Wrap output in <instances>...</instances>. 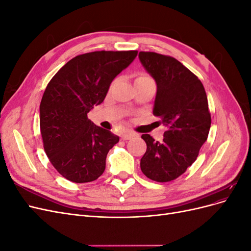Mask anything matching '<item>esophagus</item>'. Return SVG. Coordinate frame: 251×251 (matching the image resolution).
Masks as SVG:
<instances>
[{"mask_svg": "<svg viewBox=\"0 0 251 251\" xmlns=\"http://www.w3.org/2000/svg\"><path fill=\"white\" fill-rule=\"evenodd\" d=\"M136 136V134H134V133H124L123 135H121V139L123 140H130V139H132L133 137H135Z\"/></svg>", "mask_w": 251, "mask_h": 251, "instance_id": "34e87169", "label": "esophagus"}]
</instances>
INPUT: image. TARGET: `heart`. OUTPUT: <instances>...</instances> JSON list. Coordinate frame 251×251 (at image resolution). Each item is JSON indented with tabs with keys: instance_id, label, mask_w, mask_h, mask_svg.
Masks as SVG:
<instances>
[{
	"instance_id": "heart-1",
	"label": "heart",
	"mask_w": 251,
	"mask_h": 251,
	"mask_svg": "<svg viewBox=\"0 0 251 251\" xmlns=\"http://www.w3.org/2000/svg\"><path fill=\"white\" fill-rule=\"evenodd\" d=\"M149 79H151L150 75H148L147 73H139L137 75V77H136L135 81H137V80H149Z\"/></svg>"
}]
</instances>
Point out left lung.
Returning a JSON list of instances; mask_svg holds the SVG:
<instances>
[{
  "mask_svg": "<svg viewBox=\"0 0 251 251\" xmlns=\"http://www.w3.org/2000/svg\"><path fill=\"white\" fill-rule=\"evenodd\" d=\"M142 66L157 83L153 114L168 127L161 142L141 138L147 151L140 160L151 180L170 182L185 173L208 137L211 117L201 80L179 60L155 52H139Z\"/></svg>",
  "mask_w": 251,
  "mask_h": 251,
  "instance_id": "left-lung-1",
  "label": "left lung"
}]
</instances>
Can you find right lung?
<instances>
[{"mask_svg": "<svg viewBox=\"0 0 251 251\" xmlns=\"http://www.w3.org/2000/svg\"><path fill=\"white\" fill-rule=\"evenodd\" d=\"M138 51H94L70 59L49 81L40 105L44 150L63 177L86 183L100 177L119 137L88 119L111 82Z\"/></svg>", "mask_w": 251, "mask_h": 251, "instance_id": "1", "label": "right lung"}]
</instances>
